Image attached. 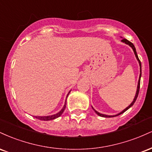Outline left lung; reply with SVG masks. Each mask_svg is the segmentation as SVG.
<instances>
[{"label":"left lung","mask_w":152,"mask_h":152,"mask_svg":"<svg viewBox=\"0 0 152 152\" xmlns=\"http://www.w3.org/2000/svg\"><path fill=\"white\" fill-rule=\"evenodd\" d=\"M121 42H123V43H126V44H127V45H129V46L131 47V48H132V49H133V50H134V54H135V56H136V58H137V61H138V62H139V66H140V74H139V81H138V85H137V92H136L135 96H134V100H133V102H132V103H131V104H130V105L129 106H127V107L126 108V109H124L123 110V111H121V112H120V113H118V114H116V115H106V114H101V113H99V112H98V111H96V110L94 109L93 107H92V109H93L94 110V111H95V112L96 113V114H97V115H99V116H102V117H105V118L114 117V116H118V115H120V114H123V113H124L125 111H127V110H128L129 109L130 107H132V106L134 105V103H135L136 100H137V97H138V95H139V88H140V80H141V76H142V64H141V61H140V60H139V57H138V55H137V50H136V48H135V47H134V44H133V43H131L130 41H129L128 40H126V38H123V39L121 40Z\"/></svg>","instance_id":"1"}]
</instances>
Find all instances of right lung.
I'll use <instances>...</instances> for the list:
<instances>
[{
  "label": "right lung",
  "instance_id": "1",
  "mask_svg": "<svg viewBox=\"0 0 152 152\" xmlns=\"http://www.w3.org/2000/svg\"><path fill=\"white\" fill-rule=\"evenodd\" d=\"M70 92H71V91L69 92V94H67V96H66V99H67L68 96H69V93H70ZM66 99L65 101V104H64V107H63L62 109L59 112L57 113V114L50 115V116H35V118H38V119H39V120H41V121H50V120L55 119V118H58V117H59V116H61L63 112H64V110H65V109H66Z\"/></svg>",
  "mask_w": 152,
  "mask_h": 152
}]
</instances>
